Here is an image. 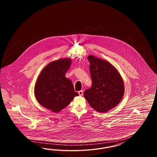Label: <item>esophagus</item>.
I'll return each instance as SVG.
<instances>
[{"label":"esophagus","instance_id":"obj_1","mask_svg":"<svg viewBox=\"0 0 157 157\" xmlns=\"http://www.w3.org/2000/svg\"><path fill=\"white\" fill-rule=\"evenodd\" d=\"M78 94H79V95H80V96H82V95H83V90L79 91L78 92Z\"/></svg>","mask_w":157,"mask_h":157}]
</instances>
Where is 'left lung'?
<instances>
[{
  "label": "left lung",
  "instance_id": "8db88e82",
  "mask_svg": "<svg viewBox=\"0 0 157 157\" xmlns=\"http://www.w3.org/2000/svg\"><path fill=\"white\" fill-rule=\"evenodd\" d=\"M92 85L84 92L91 107L106 113L119 104L124 94V85L119 71L109 62L89 55Z\"/></svg>",
  "mask_w": 157,
  "mask_h": 157
}]
</instances>
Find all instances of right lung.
Instances as JSON below:
<instances>
[{"label": "right lung", "instance_id": "right-lung-1", "mask_svg": "<svg viewBox=\"0 0 157 157\" xmlns=\"http://www.w3.org/2000/svg\"><path fill=\"white\" fill-rule=\"evenodd\" d=\"M71 59H60L43 68L34 86V95L38 103L53 112L66 108L75 96L71 81L65 76Z\"/></svg>", "mask_w": 157, "mask_h": 157}]
</instances>
